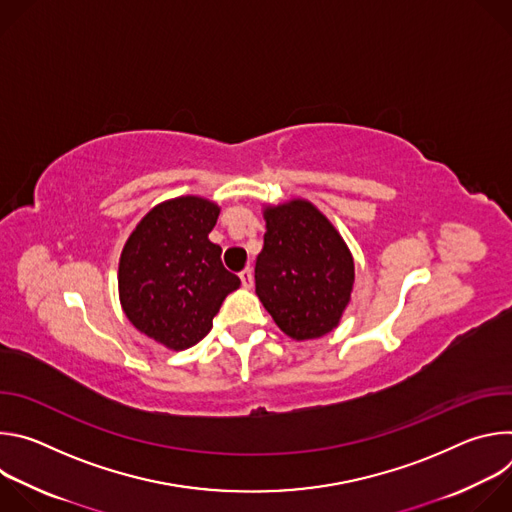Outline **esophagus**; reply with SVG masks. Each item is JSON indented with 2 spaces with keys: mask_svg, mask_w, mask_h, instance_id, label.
<instances>
[{
  "mask_svg": "<svg viewBox=\"0 0 512 512\" xmlns=\"http://www.w3.org/2000/svg\"><path fill=\"white\" fill-rule=\"evenodd\" d=\"M239 277H241V281H243L245 287H251V285H253V271H251V269H243V271L239 273Z\"/></svg>",
  "mask_w": 512,
  "mask_h": 512,
  "instance_id": "1",
  "label": "esophagus"
}]
</instances>
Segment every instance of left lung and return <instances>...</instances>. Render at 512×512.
<instances>
[{"label": "left lung", "instance_id": "8db88e82", "mask_svg": "<svg viewBox=\"0 0 512 512\" xmlns=\"http://www.w3.org/2000/svg\"><path fill=\"white\" fill-rule=\"evenodd\" d=\"M267 233L255 263V291L291 338L328 334L350 302L354 261L328 218L306 200L265 210Z\"/></svg>", "mask_w": 512, "mask_h": 512}]
</instances>
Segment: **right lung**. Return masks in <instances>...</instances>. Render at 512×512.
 <instances>
[{
    "mask_svg": "<svg viewBox=\"0 0 512 512\" xmlns=\"http://www.w3.org/2000/svg\"><path fill=\"white\" fill-rule=\"evenodd\" d=\"M218 206L196 196L164 202L141 218L119 261V296L129 322L172 350L200 342L223 300L241 285L208 241Z\"/></svg>",
    "mask_w": 512,
    "mask_h": 512,
    "instance_id": "right-lung-1",
    "label": "right lung"
}]
</instances>
